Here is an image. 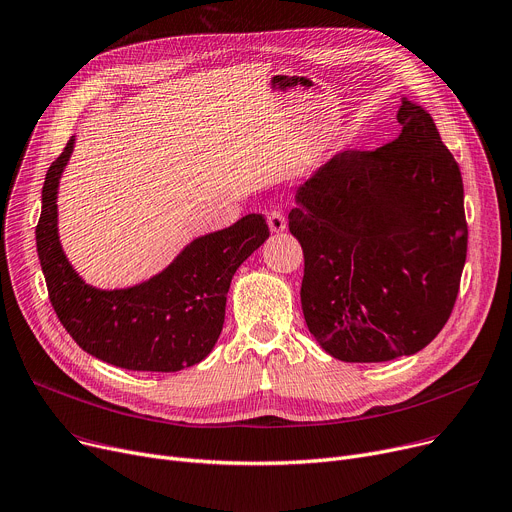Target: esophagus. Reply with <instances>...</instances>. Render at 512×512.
I'll return each instance as SVG.
<instances>
[{
    "instance_id": "obj_1",
    "label": "esophagus",
    "mask_w": 512,
    "mask_h": 512,
    "mask_svg": "<svg viewBox=\"0 0 512 512\" xmlns=\"http://www.w3.org/2000/svg\"><path fill=\"white\" fill-rule=\"evenodd\" d=\"M267 224H269V230L271 232H282L286 228V216L282 214V210L274 208L267 212Z\"/></svg>"
}]
</instances>
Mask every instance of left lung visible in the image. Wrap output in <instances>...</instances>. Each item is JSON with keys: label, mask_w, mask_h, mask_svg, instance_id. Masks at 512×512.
<instances>
[{"label": "left lung", "mask_w": 512, "mask_h": 512, "mask_svg": "<svg viewBox=\"0 0 512 512\" xmlns=\"http://www.w3.org/2000/svg\"><path fill=\"white\" fill-rule=\"evenodd\" d=\"M397 121V140L323 164L288 214L304 255L306 327L344 362L420 352L459 294L467 257L459 164L412 100H401Z\"/></svg>", "instance_id": "8db88e82"}]
</instances>
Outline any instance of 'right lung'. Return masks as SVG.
<instances>
[{
    "label": "right lung",
    "mask_w": 512,
    "mask_h": 512,
    "mask_svg": "<svg viewBox=\"0 0 512 512\" xmlns=\"http://www.w3.org/2000/svg\"><path fill=\"white\" fill-rule=\"evenodd\" d=\"M74 142L72 135L47 170L37 224V251L61 325L84 352L119 368L177 372L201 362L220 337L234 271L269 236L265 218L249 214L195 238L148 282L94 288L67 261L57 234V187Z\"/></svg>",
    "instance_id": "right-lung-1"
}]
</instances>
